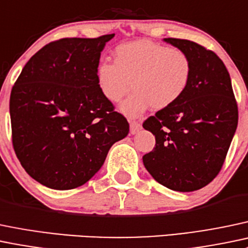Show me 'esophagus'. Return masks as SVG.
I'll return each mask as SVG.
<instances>
[{"mask_svg": "<svg viewBox=\"0 0 248 248\" xmlns=\"http://www.w3.org/2000/svg\"><path fill=\"white\" fill-rule=\"evenodd\" d=\"M140 129H141V124L138 121H134V120H132L131 121V133L132 134H137Z\"/></svg>", "mask_w": 248, "mask_h": 248, "instance_id": "34e87169", "label": "esophagus"}]
</instances>
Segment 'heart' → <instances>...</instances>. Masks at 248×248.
<instances>
[{"instance_id":"heart-1","label":"heart","mask_w":248,"mask_h":248,"mask_svg":"<svg viewBox=\"0 0 248 248\" xmlns=\"http://www.w3.org/2000/svg\"><path fill=\"white\" fill-rule=\"evenodd\" d=\"M192 77V62L186 52L147 40L133 41L115 49V62L98 65L97 84L110 102L121 101L127 116H139L152 107L160 110L186 93Z\"/></svg>"}]
</instances>
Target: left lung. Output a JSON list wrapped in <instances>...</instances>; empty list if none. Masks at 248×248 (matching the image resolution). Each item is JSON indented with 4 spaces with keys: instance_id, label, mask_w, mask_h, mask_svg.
Returning a JSON list of instances; mask_svg holds the SVG:
<instances>
[{
    "instance_id": "1",
    "label": "left lung",
    "mask_w": 248,
    "mask_h": 248,
    "mask_svg": "<svg viewBox=\"0 0 248 248\" xmlns=\"http://www.w3.org/2000/svg\"><path fill=\"white\" fill-rule=\"evenodd\" d=\"M164 40L190 57L192 77L176 103L142 124L155 137V148L142 161L161 186L195 191L222 169L238 126V103L227 69L216 53L186 39Z\"/></svg>"
}]
</instances>
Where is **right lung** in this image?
I'll return each mask as SVG.
<instances>
[{"label":"right lung","mask_w":248,"mask_h":248,"mask_svg":"<svg viewBox=\"0 0 248 248\" xmlns=\"http://www.w3.org/2000/svg\"><path fill=\"white\" fill-rule=\"evenodd\" d=\"M115 34L64 38L39 49L10 93L15 155L43 186L70 190L101 169L129 124L97 84L101 52Z\"/></svg>","instance_id":"1"}]
</instances>
